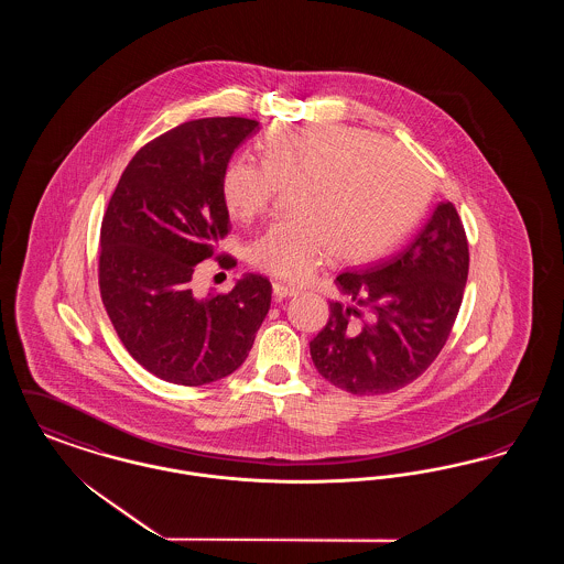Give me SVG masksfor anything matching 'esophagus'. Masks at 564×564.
I'll use <instances>...</instances> for the list:
<instances>
[{
    "label": "esophagus",
    "instance_id": "esophagus-1",
    "mask_svg": "<svg viewBox=\"0 0 564 564\" xmlns=\"http://www.w3.org/2000/svg\"><path fill=\"white\" fill-rule=\"evenodd\" d=\"M272 294H274V300H283V297L295 295V290L283 285V283H272Z\"/></svg>",
    "mask_w": 564,
    "mask_h": 564
}]
</instances>
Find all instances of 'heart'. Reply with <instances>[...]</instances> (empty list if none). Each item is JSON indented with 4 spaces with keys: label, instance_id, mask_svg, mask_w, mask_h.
<instances>
[{
    "label": "heart",
    "instance_id": "b5f03b06",
    "mask_svg": "<svg viewBox=\"0 0 564 564\" xmlns=\"http://www.w3.org/2000/svg\"><path fill=\"white\" fill-rule=\"evenodd\" d=\"M262 164L237 159L221 175V198L239 221L262 214L290 188L295 217L276 221L247 247V260L304 283L334 256L366 262L400 241L425 209L430 182L400 145L345 124H285L260 143Z\"/></svg>",
    "mask_w": 564,
    "mask_h": 564
}]
</instances>
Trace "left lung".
<instances>
[{
  "instance_id": "8db88e82",
  "label": "left lung",
  "mask_w": 564,
  "mask_h": 564,
  "mask_svg": "<svg viewBox=\"0 0 564 564\" xmlns=\"http://www.w3.org/2000/svg\"><path fill=\"white\" fill-rule=\"evenodd\" d=\"M467 272L463 221L453 203H440L402 251L336 276L352 304L329 302V322L311 340L317 372L352 395L416 380L453 332Z\"/></svg>"
}]
</instances>
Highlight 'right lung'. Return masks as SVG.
Listing matches in <instances>:
<instances>
[{
    "label": "right lung",
    "instance_id": "right-lung-1",
    "mask_svg": "<svg viewBox=\"0 0 564 564\" xmlns=\"http://www.w3.org/2000/svg\"><path fill=\"white\" fill-rule=\"evenodd\" d=\"M258 129L237 116L184 122L134 154L109 198L101 300L124 349L166 382L200 387L232 375L269 313L272 285L262 274H245L228 294L198 295L192 285L198 262L230 230L221 175Z\"/></svg>",
    "mask_w": 564,
    "mask_h": 564
}]
</instances>
